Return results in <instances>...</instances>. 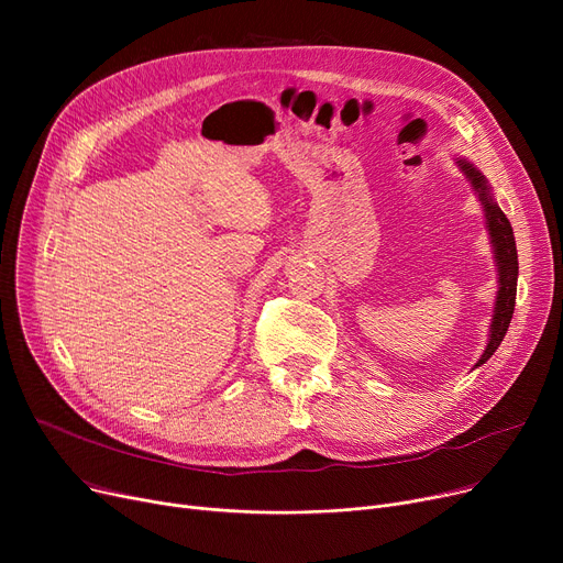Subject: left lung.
<instances>
[{
	"mask_svg": "<svg viewBox=\"0 0 563 563\" xmlns=\"http://www.w3.org/2000/svg\"><path fill=\"white\" fill-rule=\"evenodd\" d=\"M459 168L470 180L472 189L477 191L484 212H486V228L490 234V244L495 249V264H497V299H495V310H493V321H490V335L486 351L482 353V358L477 361L475 367L484 365L495 349L505 340L509 323L514 317L516 308V287H518V251H516V236L514 228L507 219V214L499 210V205L495 202L490 187L486 183V177L482 170L475 168V164H470L467 159H456Z\"/></svg>",
	"mask_w": 563,
	"mask_h": 563,
	"instance_id": "8db88e82",
	"label": "left lung"
}]
</instances>
